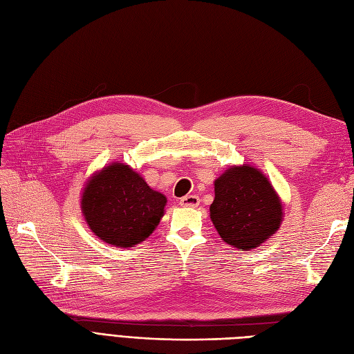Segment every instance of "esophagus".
I'll use <instances>...</instances> for the list:
<instances>
[{"label": "esophagus", "mask_w": 354, "mask_h": 354, "mask_svg": "<svg viewBox=\"0 0 354 354\" xmlns=\"http://www.w3.org/2000/svg\"><path fill=\"white\" fill-rule=\"evenodd\" d=\"M180 205L181 207H187V208H196L199 205V196L196 195H187L185 198L180 199Z\"/></svg>", "instance_id": "1"}]
</instances>
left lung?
Segmentation results:
<instances>
[{"mask_svg":"<svg viewBox=\"0 0 354 354\" xmlns=\"http://www.w3.org/2000/svg\"><path fill=\"white\" fill-rule=\"evenodd\" d=\"M209 217L220 238L241 251H251L279 230L283 203L261 169L232 165L214 181Z\"/></svg>","mask_w":354,"mask_h":354,"instance_id":"left-lung-1","label":"left lung"}]
</instances>
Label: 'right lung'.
I'll return each mask as SVG.
<instances>
[{
	"instance_id": "obj_1",
	"label": "right lung",
	"mask_w": 354,
	"mask_h": 354,
	"mask_svg": "<svg viewBox=\"0 0 354 354\" xmlns=\"http://www.w3.org/2000/svg\"><path fill=\"white\" fill-rule=\"evenodd\" d=\"M165 205V195L122 162L95 171L81 194V211L90 230L120 248H131L151 236Z\"/></svg>"
}]
</instances>
